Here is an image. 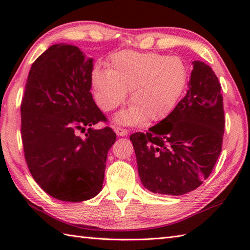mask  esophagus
<instances>
[{"mask_svg":"<svg viewBox=\"0 0 250 250\" xmlns=\"http://www.w3.org/2000/svg\"><path fill=\"white\" fill-rule=\"evenodd\" d=\"M115 132H116V134L118 135V136H125V135H128V133H129L128 130L122 129V128H118V126H117V128H115Z\"/></svg>","mask_w":250,"mask_h":250,"instance_id":"esophagus-1","label":"esophagus"}]
</instances>
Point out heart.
<instances>
[{
    "instance_id": "b5f03b06",
    "label": "heart",
    "mask_w": 250,
    "mask_h": 250,
    "mask_svg": "<svg viewBox=\"0 0 250 250\" xmlns=\"http://www.w3.org/2000/svg\"><path fill=\"white\" fill-rule=\"evenodd\" d=\"M187 81L188 67L182 58L153 52H117L107 71L95 68L92 73L95 98L105 111L118 107L130 91L131 106L115 118L124 125L162 119L177 103Z\"/></svg>"
}]
</instances>
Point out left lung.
Returning a JSON list of instances; mask_svg holds the SVG:
<instances>
[{
  "label": "left lung",
  "instance_id": "left-lung-1",
  "mask_svg": "<svg viewBox=\"0 0 250 250\" xmlns=\"http://www.w3.org/2000/svg\"><path fill=\"white\" fill-rule=\"evenodd\" d=\"M185 98L146 133L130 136L143 186L182 195L209 176L221 152L225 113L221 86L210 66L193 61Z\"/></svg>",
  "mask_w": 250,
  "mask_h": 250
}]
</instances>
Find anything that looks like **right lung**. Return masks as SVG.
I'll use <instances>...</instances> for the list:
<instances>
[{
  "mask_svg": "<svg viewBox=\"0 0 250 250\" xmlns=\"http://www.w3.org/2000/svg\"><path fill=\"white\" fill-rule=\"evenodd\" d=\"M93 59L78 47L57 44L37 58L26 79L21 103L25 161L40 187L60 201L99 194L116 142L108 126L92 128L106 120L90 92Z\"/></svg>",
  "mask_w": 250,
  "mask_h": 250,
  "instance_id": "obj_1",
  "label": "right lung"
}]
</instances>
